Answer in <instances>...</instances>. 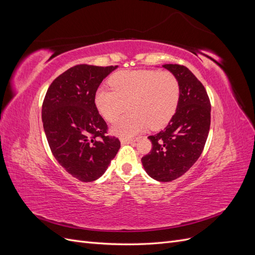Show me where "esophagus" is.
Listing matches in <instances>:
<instances>
[{"instance_id": "esophagus-1", "label": "esophagus", "mask_w": 255, "mask_h": 255, "mask_svg": "<svg viewBox=\"0 0 255 255\" xmlns=\"http://www.w3.org/2000/svg\"><path fill=\"white\" fill-rule=\"evenodd\" d=\"M139 137H134V138H121V142L122 143H135L138 141Z\"/></svg>"}]
</instances>
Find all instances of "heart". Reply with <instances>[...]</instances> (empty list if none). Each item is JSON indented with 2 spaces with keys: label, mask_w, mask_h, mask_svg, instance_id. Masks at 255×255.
<instances>
[{
  "label": "heart",
  "mask_w": 255,
  "mask_h": 255,
  "mask_svg": "<svg viewBox=\"0 0 255 255\" xmlns=\"http://www.w3.org/2000/svg\"><path fill=\"white\" fill-rule=\"evenodd\" d=\"M112 89L100 87L95 104L107 121L113 122L129 106L132 114L114 123L113 132L130 137L146 128L159 129L175 115L181 98V85L169 71L129 70L114 73Z\"/></svg>",
  "instance_id": "b5f03b06"
}]
</instances>
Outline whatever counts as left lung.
<instances>
[{
    "mask_svg": "<svg viewBox=\"0 0 255 255\" xmlns=\"http://www.w3.org/2000/svg\"><path fill=\"white\" fill-rule=\"evenodd\" d=\"M181 85L177 111L164 130L148 138L150 153L141 161L148 173L159 182H171L188 171L201 155L211 126V102L207 92L188 68L168 64Z\"/></svg>",
    "mask_w": 255,
    "mask_h": 255,
    "instance_id": "left-lung-1",
    "label": "left lung"
}]
</instances>
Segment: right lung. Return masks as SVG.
Returning a JSON list of instances; mask_svg holds the SVG:
<instances>
[{
  "mask_svg": "<svg viewBox=\"0 0 255 255\" xmlns=\"http://www.w3.org/2000/svg\"><path fill=\"white\" fill-rule=\"evenodd\" d=\"M117 66L78 65L52 82L42 103V122L54 157L72 176L92 182L116 156L120 140L95 104V94Z\"/></svg>",
  "mask_w": 255,
  "mask_h": 255,
  "instance_id": "1",
  "label": "right lung"
}]
</instances>
